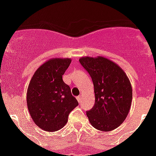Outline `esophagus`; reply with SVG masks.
<instances>
[{"label": "esophagus", "mask_w": 156, "mask_h": 156, "mask_svg": "<svg viewBox=\"0 0 156 156\" xmlns=\"http://www.w3.org/2000/svg\"><path fill=\"white\" fill-rule=\"evenodd\" d=\"M77 100H78V103H80L81 100H82V95H78V96H77Z\"/></svg>", "instance_id": "1"}]
</instances>
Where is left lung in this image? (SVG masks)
Here are the masks:
<instances>
[{"mask_svg":"<svg viewBox=\"0 0 156 156\" xmlns=\"http://www.w3.org/2000/svg\"><path fill=\"white\" fill-rule=\"evenodd\" d=\"M79 62L94 84L95 104L87 111L89 121L99 130H113L130 109L132 87L128 77L116 64L102 56L83 57Z\"/></svg>","mask_w":156,"mask_h":156,"instance_id":"obj_1","label":"left lung"}]
</instances>
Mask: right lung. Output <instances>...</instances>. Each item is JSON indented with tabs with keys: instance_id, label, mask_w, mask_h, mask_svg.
Instances as JSON below:
<instances>
[{
	"instance_id": "right-lung-1",
	"label": "right lung",
	"mask_w": 156,
	"mask_h": 156,
	"mask_svg": "<svg viewBox=\"0 0 156 156\" xmlns=\"http://www.w3.org/2000/svg\"><path fill=\"white\" fill-rule=\"evenodd\" d=\"M70 63L69 58L51 59L35 71L30 80L27 108L35 125L42 129H61L67 123L69 114L78 105L62 79Z\"/></svg>"
}]
</instances>
